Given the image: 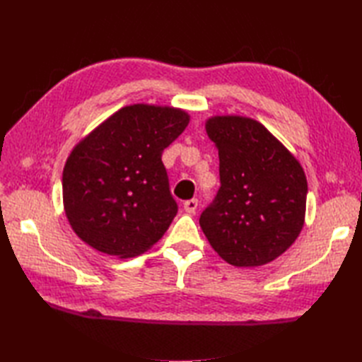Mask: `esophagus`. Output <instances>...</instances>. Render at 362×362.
<instances>
[{"label": "esophagus", "instance_id": "esophagus-1", "mask_svg": "<svg viewBox=\"0 0 362 362\" xmlns=\"http://www.w3.org/2000/svg\"><path fill=\"white\" fill-rule=\"evenodd\" d=\"M183 209L187 213H194L197 210V199H189V201L183 202Z\"/></svg>", "mask_w": 362, "mask_h": 362}]
</instances>
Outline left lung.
<instances>
[{
    "instance_id": "1",
    "label": "left lung",
    "mask_w": 362,
    "mask_h": 362,
    "mask_svg": "<svg viewBox=\"0 0 362 362\" xmlns=\"http://www.w3.org/2000/svg\"><path fill=\"white\" fill-rule=\"evenodd\" d=\"M205 129L219 152L221 187L199 219L202 232L228 264L271 263L303 227V168L255 119L213 117Z\"/></svg>"
}]
</instances>
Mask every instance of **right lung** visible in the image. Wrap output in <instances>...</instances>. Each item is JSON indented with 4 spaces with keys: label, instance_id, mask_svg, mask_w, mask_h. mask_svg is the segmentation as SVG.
Listing matches in <instances>:
<instances>
[{
    "label": "right lung",
    "instance_id": "add662e5",
    "mask_svg": "<svg viewBox=\"0 0 362 362\" xmlns=\"http://www.w3.org/2000/svg\"><path fill=\"white\" fill-rule=\"evenodd\" d=\"M189 122L185 110L134 104L88 134L68 157L65 214L74 233L107 255L151 249L177 214L161 153Z\"/></svg>",
    "mask_w": 362,
    "mask_h": 362
}]
</instances>
